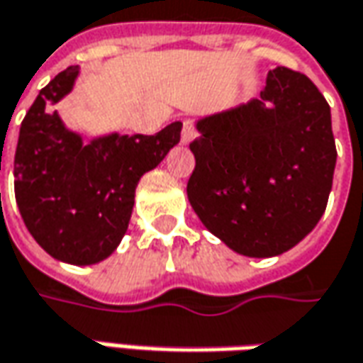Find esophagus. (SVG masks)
<instances>
[{
    "mask_svg": "<svg viewBox=\"0 0 363 363\" xmlns=\"http://www.w3.org/2000/svg\"><path fill=\"white\" fill-rule=\"evenodd\" d=\"M194 136H196V132H194V124L191 122V120H184V122H182V134H181L182 144H191L194 140Z\"/></svg>",
    "mask_w": 363,
    "mask_h": 363,
    "instance_id": "1",
    "label": "esophagus"
}]
</instances>
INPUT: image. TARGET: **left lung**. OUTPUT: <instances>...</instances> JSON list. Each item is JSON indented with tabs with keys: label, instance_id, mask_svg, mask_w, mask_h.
Here are the masks:
<instances>
[{
	"label": "left lung",
	"instance_id": "8db88e82",
	"mask_svg": "<svg viewBox=\"0 0 363 363\" xmlns=\"http://www.w3.org/2000/svg\"><path fill=\"white\" fill-rule=\"evenodd\" d=\"M189 203L215 237L245 257H275L325 213L335 143L325 98L307 76L271 69L259 98L196 120Z\"/></svg>",
	"mask_w": 363,
	"mask_h": 363
}]
</instances>
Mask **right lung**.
<instances>
[{"mask_svg": "<svg viewBox=\"0 0 363 363\" xmlns=\"http://www.w3.org/2000/svg\"><path fill=\"white\" fill-rule=\"evenodd\" d=\"M69 66L40 90L21 122L13 160L16 201L48 255L69 265L110 257L130 223L136 184L181 140L182 122L152 136L110 132L84 143L54 110L74 90Z\"/></svg>", "mask_w": 363, "mask_h": 363, "instance_id": "add662e5", "label": "right lung"}]
</instances>
